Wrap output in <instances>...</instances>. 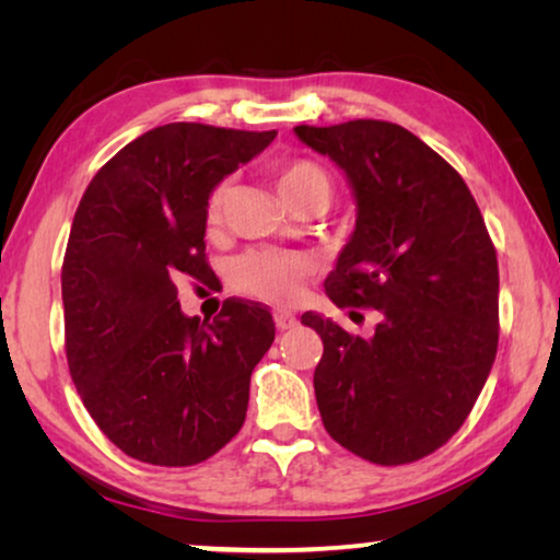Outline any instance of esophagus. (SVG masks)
I'll return each instance as SVG.
<instances>
[{
  "label": "esophagus",
  "instance_id": "esophagus-1",
  "mask_svg": "<svg viewBox=\"0 0 560 560\" xmlns=\"http://www.w3.org/2000/svg\"><path fill=\"white\" fill-rule=\"evenodd\" d=\"M275 326H278L280 331H288V328H295L298 326V318L293 316V313H288V311H278V313H275Z\"/></svg>",
  "mask_w": 560,
  "mask_h": 560
}]
</instances>
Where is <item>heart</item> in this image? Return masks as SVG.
<instances>
[{
  "instance_id": "1",
  "label": "heart",
  "mask_w": 560,
  "mask_h": 560,
  "mask_svg": "<svg viewBox=\"0 0 560 560\" xmlns=\"http://www.w3.org/2000/svg\"><path fill=\"white\" fill-rule=\"evenodd\" d=\"M275 183H278L280 198L285 201L290 211L298 206L313 203L324 206L331 201L334 186L328 173L313 160H288V163L278 165L275 171ZM226 188L219 186L213 190L211 203H209V219L217 221L221 213V201H224ZM308 272L305 259L288 255V252H249L236 259L232 265V285L244 295L259 298L267 303H288L298 290Z\"/></svg>"
}]
</instances>
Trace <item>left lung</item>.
Listing matches in <instances>:
<instances>
[{
	"label": "left lung",
	"instance_id": "8db88e82",
	"mask_svg": "<svg viewBox=\"0 0 560 560\" xmlns=\"http://www.w3.org/2000/svg\"><path fill=\"white\" fill-rule=\"evenodd\" d=\"M295 135L341 167L357 201L326 295L351 313L380 311L370 339L303 313L324 341L320 420L366 462H418L464 425L494 364V244L462 175L405 127L354 119Z\"/></svg>",
	"mask_w": 560,
	"mask_h": 560
}]
</instances>
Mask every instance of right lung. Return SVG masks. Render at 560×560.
<instances>
[{
  "label": "right lung",
  "mask_w": 560,
  "mask_h": 560,
  "mask_svg": "<svg viewBox=\"0 0 560 560\" xmlns=\"http://www.w3.org/2000/svg\"><path fill=\"white\" fill-rule=\"evenodd\" d=\"M275 135L155 127L94 175L75 209L60 275L68 370L94 423L137 462L201 464L247 418L252 370L275 341L270 311L226 298L213 320L188 318L175 282H209V198Z\"/></svg>",
  "instance_id": "obj_1"
}]
</instances>
